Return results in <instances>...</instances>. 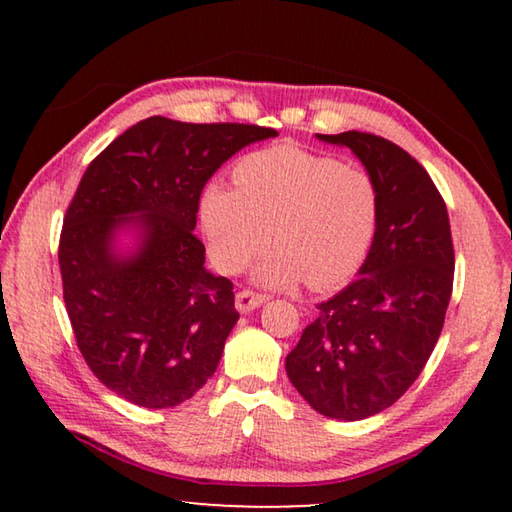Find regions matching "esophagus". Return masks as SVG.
Here are the masks:
<instances>
[{"mask_svg": "<svg viewBox=\"0 0 512 512\" xmlns=\"http://www.w3.org/2000/svg\"><path fill=\"white\" fill-rule=\"evenodd\" d=\"M268 298L262 296V293H253V291H239L235 298V307L239 314H250V311L262 307Z\"/></svg>", "mask_w": 512, "mask_h": 512, "instance_id": "esophagus-1", "label": "esophagus"}]
</instances>
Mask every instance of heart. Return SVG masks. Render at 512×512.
<instances>
[{"label":"heart","instance_id":"1","mask_svg":"<svg viewBox=\"0 0 512 512\" xmlns=\"http://www.w3.org/2000/svg\"><path fill=\"white\" fill-rule=\"evenodd\" d=\"M237 187L212 183L201 196V228L216 268L235 273L262 248L253 282L287 289L341 287L366 262L379 225V189L368 171L296 144L246 155Z\"/></svg>","mask_w":512,"mask_h":512}]
</instances>
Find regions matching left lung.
<instances>
[{
  "label": "left lung",
  "mask_w": 512,
  "mask_h": 512,
  "mask_svg": "<svg viewBox=\"0 0 512 512\" xmlns=\"http://www.w3.org/2000/svg\"><path fill=\"white\" fill-rule=\"evenodd\" d=\"M316 137L366 167L379 225L357 280L316 307L287 375L311 409L354 422L400 400L436 348L454 284L452 230L429 173L400 146L359 131Z\"/></svg>",
  "instance_id": "1"
}]
</instances>
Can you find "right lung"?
I'll use <instances>...</instances> for the list:
<instances>
[{"label":"right lung","mask_w":512,"mask_h":512,"mask_svg":"<svg viewBox=\"0 0 512 512\" xmlns=\"http://www.w3.org/2000/svg\"><path fill=\"white\" fill-rule=\"evenodd\" d=\"M275 135L149 117L85 171L60 235L63 296L83 359L126 402L171 409L216 372L239 314L232 282L205 268L198 201L223 162Z\"/></svg>","instance_id":"obj_1"}]
</instances>
